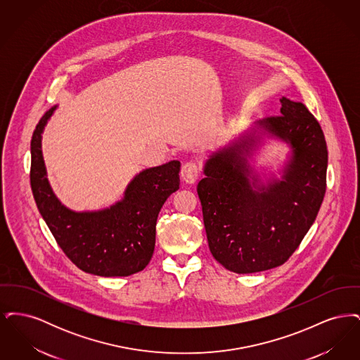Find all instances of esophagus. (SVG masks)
Listing matches in <instances>:
<instances>
[{"mask_svg":"<svg viewBox=\"0 0 360 360\" xmlns=\"http://www.w3.org/2000/svg\"><path fill=\"white\" fill-rule=\"evenodd\" d=\"M201 174V167L195 162H188L181 169V176L186 184H194Z\"/></svg>","mask_w":360,"mask_h":360,"instance_id":"34e87169","label":"esophagus"}]
</instances>
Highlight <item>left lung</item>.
<instances>
[{"mask_svg":"<svg viewBox=\"0 0 360 360\" xmlns=\"http://www.w3.org/2000/svg\"><path fill=\"white\" fill-rule=\"evenodd\" d=\"M281 103L279 116L257 121L239 141L210 155L206 176L197 186L209 250L226 270L238 274L283 264L308 233L326 195L324 132L304 103L286 97ZM260 134L291 146L282 181L264 186L249 169L246 156Z\"/></svg>","mask_w":360,"mask_h":360,"instance_id":"1","label":"left lung"}]
</instances>
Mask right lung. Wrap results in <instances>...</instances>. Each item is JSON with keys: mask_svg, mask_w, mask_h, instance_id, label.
Wrapping results in <instances>:
<instances>
[{"mask_svg": "<svg viewBox=\"0 0 360 360\" xmlns=\"http://www.w3.org/2000/svg\"><path fill=\"white\" fill-rule=\"evenodd\" d=\"M56 106L44 113L31 140V188L37 209L66 257L82 271L128 276L141 271L155 248L156 219L169 195L179 188L181 163L139 172L124 198L98 212H74L60 204L47 179L41 134Z\"/></svg>", "mask_w": 360, "mask_h": 360, "instance_id": "1", "label": "right lung"}]
</instances>
